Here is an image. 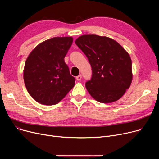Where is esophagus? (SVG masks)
I'll use <instances>...</instances> for the list:
<instances>
[{"label": "esophagus", "mask_w": 159, "mask_h": 159, "mask_svg": "<svg viewBox=\"0 0 159 159\" xmlns=\"http://www.w3.org/2000/svg\"><path fill=\"white\" fill-rule=\"evenodd\" d=\"M76 79H77V80H80L81 79H82V75H79V76H77V77H76Z\"/></svg>", "instance_id": "34e87169"}]
</instances>
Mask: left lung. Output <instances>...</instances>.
Returning a JSON list of instances; mask_svg holds the SVG:
<instances>
[{
    "label": "left lung",
    "mask_w": 159,
    "mask_h": 159,
    "mask_svg": "<svg viewBox=\"0 0 159 159\" xmlns=\"http://www.w3.org/2000/svg\"><path fill=\"white\" fill-rule=\"evenodd\" d=\"M75 44L87 57L92 68L86 88L94 99L111 103L121 98L131 85L132 64L129 55L113 39L84 35Z\"/></svg>",
    "instance_id": "left-lung-1"
}]
</instances>
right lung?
<instances>
[{
  "instance_id": "1",
  "label": "right lung",
  "mask_w": 159,
  "mask_h": 159,
  "mask_svg": "<svg viewBox=\"0 0 159 159\" xmlns=\"http://www.w3.org/2000/svg\"><path fill=\"white\" fill-rule=\"evenodd\" d=\"M71 37H53L37 46L25 62L24 80L31 97L40 104L59 102L75 86L64 57L73 43Z\"/></svg>"
}]
</instances>
